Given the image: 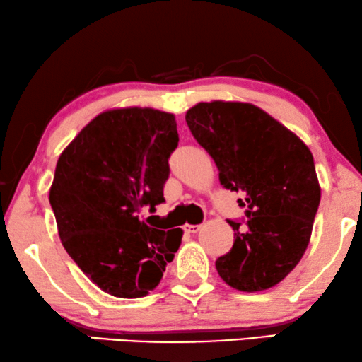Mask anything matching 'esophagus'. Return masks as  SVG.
Segmentation results:
<instances>
[{"mask_svg": "<svg viewBox=\"0 0 362 362\" xmlns=\"http://www.w3.org/2000/svg\"><path fill=\"white\" fill-rule=\"evenodd\" d=\"M200 229H202V226H200V224H185V230H186V233H189V234L199 233Z\"/></svg>", "mask_w": 362, "mask_h": 362, "instance_id": "esophagus-1", "label": "esophagus"}]
</instances>
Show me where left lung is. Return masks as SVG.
I'll list each match as a JSON object with an SVG mask.
<instances>
[{
    "mask_svg": "<svg viewBox=\"0 0 362 362\" xmlns=\"http://www.w3.org/2000/svg\"><path fill=\"white\" fill-rule=\"evenodd\" d=\"M194 138L216 163L221 185L240 192L247 229L216 259L239 292H262L286 279L310 244L321 200L315 160L297 134L268 112L239 100L199 103L186 112Z\"/></svg>",
    "mask_w": 362,
    "mask_h": 362,
    "instance_id": "obj_1",
    "label": "left lung"
}]
</instances>
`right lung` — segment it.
<instances>
[{"mask_svg": "<svg viewBox=\"0 0 362 362\" xmlns=\"http://www.w3.org/2000/svg\"><path fill=\"white\" fill-rule=\"evenodd\" d=\"M173 114L151 107L100 112L59 156L49 202L70 258L103 292L141 298L162 281L182 229L162 230L139 213L163 202Z\"/></svg>", "mask_w": 362, "mask_h": 362, "instance_id": "add662e5", "label": "right lung"}]
</instances>
